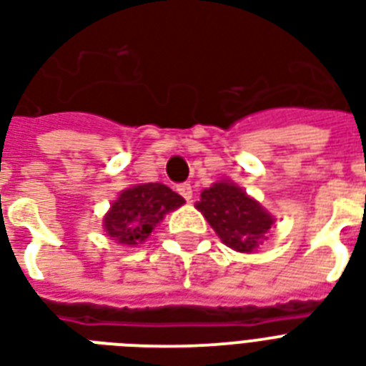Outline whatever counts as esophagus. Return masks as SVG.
Returning <instances> with one entry per match:
<instances>
[{"label": "esophagus", "instance_id": "34e87169", "mask_svg": "<svg viewBox=\"0 0 366 366\" xmlns=\"http://www.w3.org/2000/svg\"><path fill=\"white\" fill-rule=\"evenodd\" d=\"M177 192H179L181 197L185 198L187 202H189V200H191V198H192V187L189 185V183H183V185L177 187Z\"/></svg>", "mask_w": 366, "mask_h": 366}]
</instances>
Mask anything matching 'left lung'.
<instances>
[{"label":"left lung","mask_w":366,"mask_h":366,"mask_svg":"<svg viewBox=\"0 0 366 366\" xmlns=\"http://www.w3.org/2000/svg\"><path fill=\"white\" fill-rule=\"evenodd\" d=\"M197 209L208 219L217 237L237 252L250 254L267 239L273 215L231 181H217L200 192Z\"/></svg>","instance_id":"left-lung-1"}]
</instances>
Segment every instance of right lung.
Listing matches in <instances>:
<instances>
[{
    "label": "right lung",
    "instance_id": "right-lung-1",
    "mask_svg": "<svg viewBox=\"0 0 366 366\" xmlns=\"http://www.w3.org/2000/svg\"><path fill=\"white\" fill-rule=\"evenodd\" d=\"M185 200L162 183H139L120 192L103 217L110 240L137 246L151 237L166 214L183 206Z\"/></svg>",
    "mask_w": 366,
    "mask_h": 366
}]
</instances>
